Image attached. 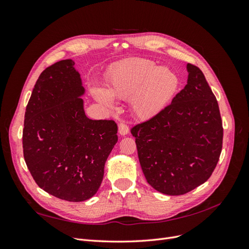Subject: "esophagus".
Instances as JSON below:
<instances>
[{
    "label": "esophagus",
    "mask_w": 249,
    "mask_h": 249,
    "mask_svg": "<svg viewBox=\"0 0 249 249\" xmlns=\"http://www.w3.org/2000/svg\"><path fill=\"white\" fill-rule=\"evenodd\" d=\"M118 133L122 135V136H125V135H127V133H129V126L124 123H120L118 124Z\"/></svg>",
    "instance_id": "esophagus-1"
}]
</instances>
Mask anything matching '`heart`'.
Returning a JSON list of instances; mask_svg holds the SVG:
<instances>
[{"label":"heart","instance_id":"b5f03b06","mask_svg":"<svg viewBox=\"0 0 249 249\" xmlns=\"http://www.w3.org/2000/svg\"><path fill=\"white\" fill-rule=\"evenodd\" d=\"M179 85L178 74L154 61L131 58L118 63L108 79V89L96 87L93 95L97 102L112 108L114 99L131 97V109L139 119L159 114L176 94Z\"/></svg>","mask_w":249,"mask_h":249}]
</instances>
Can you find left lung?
<instances>
[{"label": "left lung", "mask_w": 249, "mask_h": 249, "mask_svg": "<svg viewBox=\"0 0 249 249\" xmlns=\"http://www.w3.org/2000/svg\"><path fill=\"white\" fill-rule=\"evenodd\" d=\"M187 71V85L169 106L131 130L146 182L167 195H182L205 183L222 148L216 97L198 67L188 63Z\"/></svg>", "instance_id": "left-lung-1"}]
</instances>
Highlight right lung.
<instances>
[{
	"instance_id": "right-lung-1",
	"label": "right lung",
	"mask_w": 249,
	"mask_h": 249,
	"mask_svg": "<svg viewBox=\"0 0 249 249\" xmlns=\"http://www.w3.org/2000/svg\"><path fill=\"white\" fill-rule=\"evenodd\" d=\"M80 72L71 59L44 70L25 113L22 147L36 184L54 196L84 201L99 190L116 144L113 120H92L84 110Z\"/></svg>"
}]
</instances>
